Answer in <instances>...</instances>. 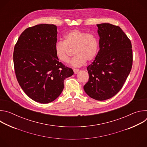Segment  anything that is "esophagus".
Instances as JSON below:
<instances>
[{"label":"esophagus","mask_w":147,"mask_h":147,"mask_svg":"<svg viewBox=\"0 0 147 147\" xmlns=\"http://www.w3.org/2000/svg\"><path fill=\"white\" fill-rule=\"evenodd\" d=\"M79 70L78 69H73V71L74 73V74H77L78 72H79Z\"/></svg>","instance_id":"esophagus-1"}]
</instances>
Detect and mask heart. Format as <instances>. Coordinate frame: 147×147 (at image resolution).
Returning <instances> with one entry per match:
<instances>
[{
  "mask_svg": "<svg viewBox=\"0 0 147 147\" xmlns=\"http://www.w3.org/2000/svg\"><path fill=\"white\" fill-rule=\"evenodd\" d=\"M99 42L97 37L90 33L74 29L66 33L64 41H57L54 45V52L57 59L64 63L70 59L69 49H74V57L70 65L78 67L88 61L92 60L97 55Z\"/></svg>",
  "mask_w": 147,
  "mask_h": 147,
  "instance_id": "obj_1",
  "label": "heart"
}]
</instances>
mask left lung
<instances>
[{"instance_id": "left-lung-1", "label": "left lung", "mask_w": 147, "mask_h": 147, "mask_svg": "<svg viewBox=\"0 0 147 147\" xmlns=\"http://www.w3.org/2000/svg\"><path fill=\"white\" fill-rule=\"evenodd\" d=\"M96 26L99 51L87 67L89 80L84 90L91 98L104 100L122 88L131 70L133 51L130 40L119 26L109 23Z\"/></svg>"}]
</instances>
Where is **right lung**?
I'll return each mask as SVG.
<instances>
[{"label": "right lung", "instance_id": "add662e5", "mask_svg": "<svg viewBox=\"0 0 147 147\" xmlns=\"http://www.w3.org/2000/svg\"><path fill=\"white\" fill-rule=\"evenodd\" d=\"M57 27L40 24L20 35L13 53L14 70L21 88L41 103L55 100L64 88V80L74 72L59 62L54 52Z\"/></svg>", "mask_w": 147, "mask_h": 147}]
</instances>
